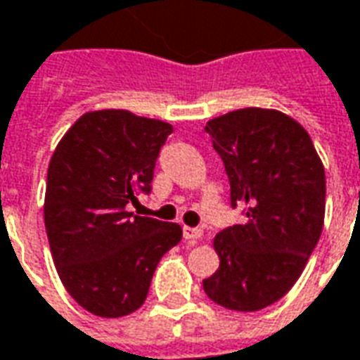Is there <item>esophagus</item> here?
<instances>
[{
    "label": "esophagus",
    "mask_w": 360,
    "mask_h": 360,
    "mask_svg": "<svg viewBox=\"0 0 360 360\" xmlns=\"http://www.w3.org/2000/svg\"><path fill=\"white\" fill-rule=\"evenodd\" d=\"M202 236V231L200 229H195V226H183V238L185 240H197Z\"/></svg>",
    "instance_id": "obj_1"
}]
</instances>
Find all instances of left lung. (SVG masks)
Instances as JSON below:
<instances>
[{
  "instance_id": "8db88e82",
  "label": "left lung",
  "mask_w": 360,
  "mask_h": 360,
  "mask_svg": "<svg viewBox=\"0 0 360 360\" xmlns=\"http://www.w3.org/2000/svg\"><path fill=\"white\" fill-rule=\"evenodd\" d=\"M205 131L231 183L242 224L214 238L219 270L202 280L212 302L260 311L282 300L315 250L325 217V171L309 134L278 110L242 108Z\"/></svg>"
}]
</instances>
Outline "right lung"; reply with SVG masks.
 Segmentation results:
<instances>
[{"mask_svg":"<svg viewBox=\"0 0 360 360\" xmlns=\"http://www.w3.org/2000/svg\"><path fill=\"white\" fill-rule=\"evenodd\" d=\"M173 128L128 110L88 112L55 149L46 171L45 226L58 278L98 317H124L146 302L161 256L179 244L175 222L134 217L151 193Z\"/></svg>","mask_w":360,"mask_h":360,"instance_id":"right-lung-1","label":"right lung"}]
</instances>
